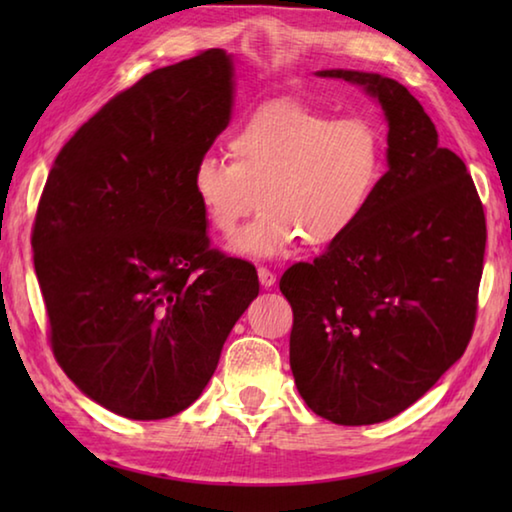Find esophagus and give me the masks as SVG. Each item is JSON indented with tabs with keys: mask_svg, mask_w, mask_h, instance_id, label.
<instances>
[{
	"mask_svg": "<svg viewBox=\"0 0 512 512\" xmlns=\"http://www.w3.org/2000/svg\"><path fill=\"white\" fill-rule=\"evenodd\" d=\"M257 275H259V282H262L264 289H271L273 284H275V273L268 271L266 266H259L257 268Z\"/></svg>",
	"mask_w": 512,
	"mask_h": 512,
	"instance_id": "34e87169",
	"label": "esophagus"
}]
</instances>
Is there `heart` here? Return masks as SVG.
I'll return each instance as SVG.
<instances>
[{
    "instance_id": "b5f03b06",
    "label": "heart",
    "mask_w": 512,
    "mask_h": 512,
    "mask_svg": "<svg viewBox=\"0 0 512 512\" xmlns=\"http://www.w3.org/2000/svg\"><path fill=\"white\" fill-rule=\"evenodd\" d=\"M230 160L203 155L189 192L207 225L232 241V253L277 257L305 239L311 248L341 241L366 216L384 178L386 151L368 119H336L300 101H271L241 121L228 140Z\"/></svg>"
}]
</instances>
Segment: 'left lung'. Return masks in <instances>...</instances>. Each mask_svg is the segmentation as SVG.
Wrapping results in <instances>:
<instances>
[{"label": "left lung", "mask_w": 512, "mask_h": 512, "mask_svg": "<svg viewBox=\"0 0 512 512\" xmlns=\"http://www.w3.org/2000/svg\"><path fill=\"white\" fill-rule=\"evenodd\" d=\"M384 110L388 171L350 235L280 280L291 302L298 393L359 427L409 409L463 357L476 318L485 216L465 162L438 144L420 101L388 76L323 69Z\"/></svg>", "instance_id": "left-lung-1"}]
</instances>
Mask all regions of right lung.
Wrapping results in <instances>:
<instances>
[{"instance_id": "1", "label": "right lung", "mask_w": 512, "mask_h": 512, "mask_svg": "<svg viewBox=\"0 0 512 512\" xmlns=\"http://www.w3.org/2000/svg\"><path fill=\"white\" fill-rule=\"evenodd\" d=\"M235 63L207 49L110 99L60 149L33 225L51 350L103 409L185 411L259 280L210 248L189 173L230 124Z\"/></svg>"}]
</instances>
